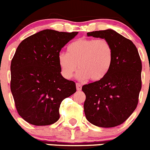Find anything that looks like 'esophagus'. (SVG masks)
Here are the masks:
<instances>
[{"instance_id": "34e87169", "label": "esophagus", "mask_w": 150, "mask_h": 150, "mask_svg": "<svg viewBox=\"0 0 150 150\" xmlns=\"http://www.w3.org/2000/svg\"><path fill=\"white\" fill-rule=\"evenodd\" d=\"M76 89H77V91H80V90L82 89V86L79 83H76Z\"/></svg>"}]
</instances>
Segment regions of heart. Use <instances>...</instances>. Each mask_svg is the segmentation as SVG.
Wrapping results in <instances>:
<instances>
[{"label":"heart","instance_id":"heart-1","mask_svg":"<svg viewBox=\"0 0 150 150\" xmlns=\"http://www.w3.org/2000/svg\"><path fill=\"white\" fill-rule=\"evenodd\" d=\"M67 53L61 52L58 64L64 78L71 79L76 68V77L81 80L90 79L98 82L110 71L113 61V49L107 40H76L67 46Z\"/></svg>","mask_w":150,"mask_h":150}]
</instances>
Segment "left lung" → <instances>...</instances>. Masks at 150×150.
Instances as JSON below:
<instances>
[{
	"instance_id": "obj_1",
	"label": "left lung",
	"mask_w": 150,
	"mask_h": 150,
	"mask_svg": "<svg viewBox=\"0 0 150 150\" xmlns=\"http://www.w3.org/2000/svg\"><path fill=\"white\" fill-rule=\"evenodd\" d=\"M107 40L113 49V61L101 80L84 85V112L87 120L101 128L122 124L138 104L142 82V63L133 42L108 29L87 33Z\"/></svg>"
}]
</instances>
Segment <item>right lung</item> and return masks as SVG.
<instances>
[{
	"instance_id": "add662e5",
	"label": "right lung",
	"mask_w": 150,
	"mask_h": 150,
	"mask_svg": "<svg viewBox=\"0 0 150 150\" xmlns=\"http://www.w3.org/2000/svg\"><path fill=\"white\" fill-rule=\"evenodd\" d=\"M78 32L46 29L22 41L10 66V89L18 115L34 125L59 120L62 100L76 91V83L62 76L58 56Z\"/></svg>"
}]
</instances>
